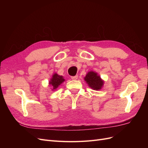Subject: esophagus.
Instances as JSON below:
<instances>
[{"mask_svg": "<svg viewBox=\"0 0 148 148\" xmlns=\"http://www.w3.org/2000/svg\"><path fill=\"white\" fill-rule=\"evenodd\" d=\"M78 78V75H75V76H73V77H71V78L73 79V80H75V79H77Z\"/></svg>", "mask_w": 148, "mask_h": 148, "instance_id": "34e87169", "label": "esophagus"}]
</instances>
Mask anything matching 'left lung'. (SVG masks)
Wrapping results in <instances>:
<instances>
[{
    "instance_id": "8db88e82",
    "label": "left lung",
    "mask_w": 148,
    "mask_h": 148,
    "mask_svg": "<svg viewBox=\"0 0 148 148\" xmlns=\"http://www.w3.org/2000/svg\"><path fill=\"white\" fill-rule=\"evenodd\" d=\"M84 80L89 86L95 90L100 89L104 83V82L101 79L99 76H98L97 74L94 71L88 72L84 78Z\"/></svg>"
}]
</instances>
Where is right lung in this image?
<instances>
[{
  "mask_svg": "<svg viewBox=\"0 0 148 148\" xmlns=\"http://www.w3.org/2000/svg\"><path fill=\"white\" fill-rule=\"evenodd\" d=\"M64 81L65 79L63 78L62 76H60L57 73H55L52 76V78L51 79L50 82H49V84L53 86V89H55Z\"/></svg>",
  "mask_w": 148,
  "mask_h": 148,
  "instance_id": "right-lung-1",
  "label": "right lung"
}]
</instances>
